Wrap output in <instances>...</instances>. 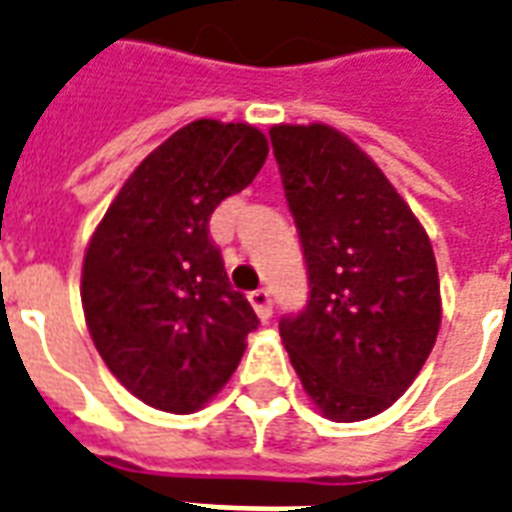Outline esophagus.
<instances>
[{"label":"esophagus","mask_w":512,"mask_h":512,"mask_svg":"<svg viewBox=\"0 0 512 512\" xmlns=\"http://www.w3.org/2000/svg\"><path fill=\"white\" fill-rule=\"evenodd\" d=\"M248 301H251V307L256 310L261 323H269V318H272V299H269V293L264 288H259V291H253L248 296Z\"/></svg>","instance_id":"esophagus-1"}]
</instances>
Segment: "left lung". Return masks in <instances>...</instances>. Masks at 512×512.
<instances>
[{
	"label": "left lung",
	"mask_w": 512,
	"mask_h": 512,
	"mask_svg": "<svg viewBox=\"0 0 512 512\" xmlns=\"http://www.w3.org/2000/svg\"><path fill=\"white\" fill-rule=\"evenodd\" d=\"M310 301L280 320L301 387L331 422L382 414L425 366L441 283L425 227L382 168L331 125H272Z\"/></svg>",
	"instance_id": "1"
}]
</instances>
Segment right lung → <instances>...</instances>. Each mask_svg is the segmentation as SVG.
<instances>
[{
    "mask_svg": "<svg viewBox=\"0 0 512 512\" xmlns=\"http://www.w3.org/2000/svg\"><path fill=\"white\" fill-rule=\"evenodd\" d=\"M248 122L194 120L122 184L87 243L82 310L98 355L125 390L168 414H192L235 374L259 326L229 285L208 221L267 160Z\"/></svg>",
    "mask_w": 512,
    "mask_h": 512,
    "instance_id": "add662e5",
    "label": "right lung"
}]
</instances>
